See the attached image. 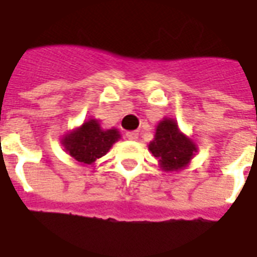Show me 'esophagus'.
Segmentation results:
<instances>
[{
    "mask_svg": "<svg viewBox=\"0 0 257 257\" xmlns=\"http://www.w3.org/2000/svg\"><path fill=\"white\" fill-rule=\"evenodd\" d=\"M126 138L130 140V141H136L137 138H138V131H127Z\"/></svg>",
    "mask_w": 257,
    "mask_h": 257,
    "instance_id": "34e87169",
    "label": "esophagus"
}]
</instances>
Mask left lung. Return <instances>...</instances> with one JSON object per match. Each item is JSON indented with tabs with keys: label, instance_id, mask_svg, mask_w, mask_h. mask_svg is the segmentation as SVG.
<instances>
[{
	"label": "left lung",
	"instance_id": "obj_1",
	"mask_svg": "<svg viewBox=\"0 0 257 257\" xmlns=\"http://www.w3.org/2000/svg\"><path fill=\"white\" fill-rule=\"evenodd\" d=\"M149 149L160 162L164 171H177L183 168L196 152L192 140L178 130L177 123L172 119H164L159 123L156 136L149 144Z\"/></svg>",
	"mask_w": 257,
	"mask_h": 257
}]
</instances>
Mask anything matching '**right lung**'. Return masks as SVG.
<instances>
[{
    "instance_id": "add662e5",
    "label": "right lung",
    "mask_w": 257,
    "mask_h": 257,
    "mask_svg": "<svg viewBox=\"0 0 257 257\" xmlns=\"http://www.w3.org/2000/svg\"><path fill=\"white\" fill-rule=\"evenodd\" d=\"M119 131L101 130L97 120L91 119L65 137L63 145L75 160L91 164L97 159L106 155V152L119 140Z\"/></svg>"
}]
</instances>
